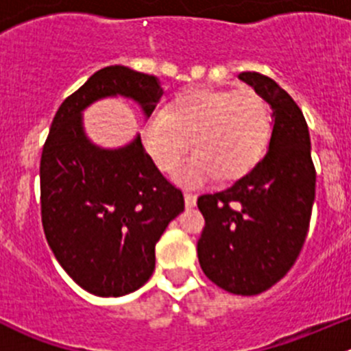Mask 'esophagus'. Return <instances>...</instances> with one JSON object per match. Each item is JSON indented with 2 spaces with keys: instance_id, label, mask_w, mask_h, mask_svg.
Returning <instances> with one entry per match:
<instances>
[{
  "instance_id": "34e87169",
  "label": "esophagus",
  "mask_w": 351,
  "mask_h": 351,
  "mask_svg": "<svg viewBox=\"0 0 351 351\" xmlns=\"http://www.w3.org/2000/svg\"><path fill=\"white\" fill-rule=\"evenodd\" d=\"M185 205H186V207H195V205H197V195H195V193L185 192Z\"/></svg>"
}]
</instances>
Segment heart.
Listing matches in <instances>:
<instances>
[{
	"label": "heart",
	"mask_w": 351,
	"mask_h": 351,
	"mask_svg": "<svg viewBox=\"0 0 351 351\" xmlns=\"http://www.w3.org/2000/svg\"><path fill=\"white\" fill-rule=\"evenodd\" d=\"M270 136L271 108L258 91L205 86L180 91L141 132L144 149L165 173L178 169L192 139L195 154L182 171L192 183L241 178L263 158Z\"/></svg>",
	"instance_id": "1"
}]
</instances>
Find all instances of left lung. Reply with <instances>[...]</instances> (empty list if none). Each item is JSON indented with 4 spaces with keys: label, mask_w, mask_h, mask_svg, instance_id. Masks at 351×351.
<instances>
[{
    "label": "left lung",
    "mask_w": 351,
    "mask_h": 351,
    "mask_svg": "<svg viewBox=\"0 0 351 351\" xmlns=\"http://www.w3.org/2000/svg\"><path fill=\"white\" fill-rule=\"evenodd\" d=\"M274 108L265 158L229 189L198 197L205 219L198 263L210 282L238 295H256L284 278L299 258L316 193L307 122L299 105L271 77L247 71Z\"/></svg>",
    "instance_id": "8db88e82"
}]
</instances>
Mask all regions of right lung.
I'll return each mask as SVG.
<instances>
[{"label": "right lung", "mask_w": 351, "mask_h": 351, "mask_svg": "<svg viewBox=\"0 0 351 351\" xmlns=\"http://www.w3.org/2000/svg\"><path fill=\"white\" fill-rule=\"evenodd\" d=\"M110 95L132 98L149 117L162 88L125 66L97 71L56 112L40 158L45 239L66 274L100 297L125 295L149 280L156 243L185 208L182 190L162 176L141 137L117 151L84 137L81 110Z\"/></svg>", "instance_id": "obj_1"}]
</instances>
